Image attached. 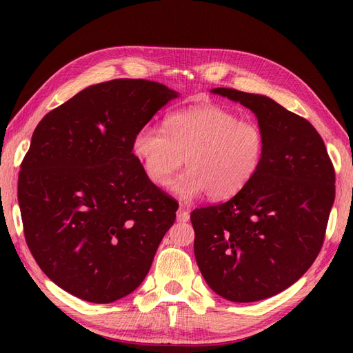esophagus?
Here are the masks:
<instances>
[{
  "label": "esophagus",
  "mask_w": 353,
  "mask_h": 353,
  "mask_svg": "<svg viewBox=\"0 0 353 353\" xmlns=\"http://www.w3.org/2000/svg\"><path fill=\"white\" fill-rule=\"evenodd\" d=\"M188 220H190L188 209H186L183 205H181V208H179V211H177V221L185 223V221H188Z\"/></svg>",
  "instance_id": "obj_1"
}]
</instances>
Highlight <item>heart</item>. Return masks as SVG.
<instances>
[{
    "label": "heart",
    "mask_w": 353,
    "mask_h": 353,
    "mask_svg": "<svg viewBox=\"0 0 353 353\" xmlns=\"http://www.w3.org/2000/svg\"><path fill=\"white\" fill-rule=\"evenodd\" d=\"M133 154L156 186H167L181 167L174 191L182 197L205 192L211 200L235 197L258 174L267 141L256 123L241 121L221 106L172 112L163 129L145 124L134 133Z\"/></svg>",
    "instance_id": "heart-1"
}]
</instances>
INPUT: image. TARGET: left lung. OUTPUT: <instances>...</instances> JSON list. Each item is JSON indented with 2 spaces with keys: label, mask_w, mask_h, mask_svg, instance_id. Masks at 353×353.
<instances>
[{
  "label": "left lung",
  "mask_w": 353,
  "mask_h": 353,
  "mask_svg": "<svg viewBox=\"0 0 353 353\" xmlns=\"http://www.w3.org/2000/svg\"><path fill=\"white\" fill-rule=\"evenodd\" d=\"M212 92L258 117L267 148L258 174L235 197L191 212L197 265L216 294L256 302L306 273L325 241L335 170L314 125L264 95Z\"/></svg>",
  "instance_id": "8db88e82"
}]
</instances>
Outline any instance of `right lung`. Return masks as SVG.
<instances>
[{
    "label": "right lung",
    "instance_id": "obj_1",
    "mask_svg": "<svg viewBox=\"0 0 353 353\" xmlns=\"http://www.w3.org/2000/svg\"><path fill=\"white\" fill-rule=\"evenodd\" d=\"M177 97L144 79L89 86L45 115L21 163L18 201L37 265L72 296L115 302L144 281L177 201L148 181L133 137Z\"/></svg>",
    "mask_w": 353,
    "mask_h": 353
}]
</instances>
